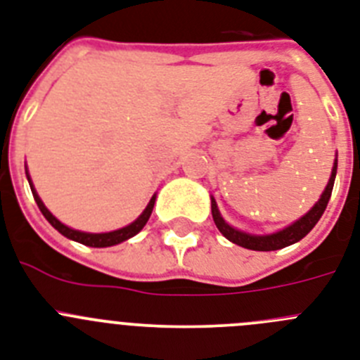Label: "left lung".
Listing matches in <instances>:
<instances>
[{"label":"left lung","instance_id":"8db88e82","mask_svg":"<svg viewBox=\"0 0 360 360\" xmlns=\"http://www.w3.org/2000/svg\"><path fill=\"white\" fill-rule=\"evenodd\" d=\"M335 176H337V155H335V162H333V167H331V176L330 180H328V186L324 187V191H322L317 204L313 205L311 210L304 214V217H300L299 220H295L293 224H290V226L281 229V231L269 233V235H251V233L240 231V229L229 226V224L222 218V214H220L217 200L211 196V213H213V220L214 224H217L218 231L222 233L227 240L233 242V244L236 245H242V248H245V250H253V251L282 250V248H285V245H291L295 244V242L302 240L304 236L308 235L313 227H315V224L321 220L322 213L326 211V205L328 202H330L331 191H333Z\"/></svg>","mask_w":360,"mask_h":360}]
</instances>
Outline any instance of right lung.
<instances>
[{"instance_id":"add662e5","label":"right lung","mask_w":360,"mask_h":360,"mask_svg":"<svg viewBox=\"0 0 360 360\" xmlns=\"http://www.w3.org/2000/svg\"><path fill=\"white\" fill-rule=\"evenodd\" d=\"M25 174H27V180H29L30 191H32V195H34V200H36V204H38V207H39V211L43 213V217L49 220V224H51L54 229H58L61 235L67 236V238H70V240L79 242V244H84V245H91V248H110V245H116V244H120V242L129 240L131 236L138 235V233L143 229V226L147 224L150 213H153V207H155L156 195H153V198L149 200V204H147V207L143 210V213L140 214V217H138L134 222L129 224V226L120 227V229H116V231H109V233L78 231V229H72V227L65 226V224H61L60 220H58V218L54 217V214H52L47 207H45L43 200L39 198V195L36 193V189H34L32 180H30V174H29V171H27V165H25Z\"/></svg>"}]
</instances>
